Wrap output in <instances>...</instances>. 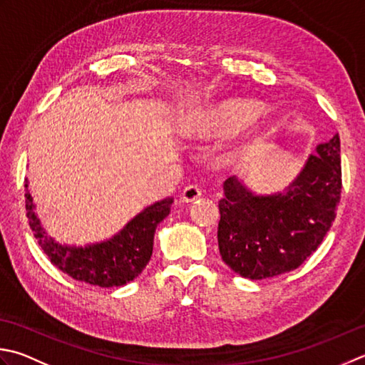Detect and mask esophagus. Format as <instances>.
Instances as JSON below:
<instances>
[{
	"instance_id": "esophagus-1",
	"label": "esophagus",
	"mask_w": 365,
	"mask_h": 365,
	"mask_svg": "<svg viewBox=\"0 0 365 365\" xmlns=\"http://www.w3.org/2000/svg\"><path fill=\"white\" fill-rule=\"evenodd\" d=\"M201 196H202V190L199 188L197 185H188V187H185V190L182 192V201L192 202Z\"/></svg>"
}]
</instances>
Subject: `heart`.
<instances>
[{
  "label": "heart",
  "instance_id": "b5f03b06",
  "mask_svg": "<svg viewBox=\"0 0 365 365\" xmlns=\"http://www.w3.org/2000/svg\"><path fill=\"white\" fill-rule=\"evenodd\" d=\"M258 112V106L245 99H226L212 104L202 115L205 133H226L247 123Z\"/></svg>",
  "mask_w": 365,
  "mask_h": 365
}]
</instances>
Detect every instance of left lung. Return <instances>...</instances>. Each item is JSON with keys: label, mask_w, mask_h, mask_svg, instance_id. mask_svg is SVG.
Masks as SVG:
<instances>
[{"label": "left lung", "mask_w": 365, "mask_h": 365, "mask_svg": "<svg viewBox=\"0 0 365 365\" xmlns=\"http://www.w3.org/2000/svg\"><path fill=\"white\" fill-rule=\"evenodd\" d=\"M340 138L319 144L287 192L255 196L235 177L223 183L218 248L235 274L252 280L297 269L317 252L337 215Z\"/></svg>", "instance_id": "left-lung-1"}]
</instances>
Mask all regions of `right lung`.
Listing matches in <instances>:
<instances>
[{
  "instance_id": "1",
  "label": "right lung",
  "mask_w": 365,
  "mask_h": 365,
  "mask_svg": "<svg viewBox=\"0 0 365 365\" xmlns=\"http://www.w3.org/2000/svg\"><path fill=\"white\" fill-rule=\"evenodd\" d=\"M25 188H28L26 178ZM170 204L173 199H163L133 218L113 239L76 248L58 245L47 237L33 212L31 195L25 192L28 221L50 262L74 280L98 284L101 288L121 287L133 282L144 270L153 252L155 230L169 215Z\"/></svg>"
}]
</instances>
